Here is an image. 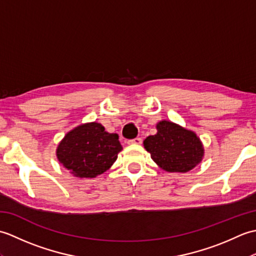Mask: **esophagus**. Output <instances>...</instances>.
<instances>
[{
	"label": "esophagus",
	"instance_id": "esophagus-1",
	"mask_svg": "<svg viewBox=\"0 0 256 256\" xmlns=\"http://www.w3.org/2000/svg\"><path fill=\"white\" fill-rule=\"evenodd\" d=\"M140 143H142V138H133V140H128V144H130V145H140Z\"/></svg>",
	"mask_w": 256,
	"mask_h": 256
}]
</instances>
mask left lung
<instances>
[{
  "label": "left lung",
  "instance_id": "8db88e82",
  "mask_svg": "<svg viewBox=\"0 0 256 256\" xmlns=\"http://www.w3.org/2000/svg\"><path fill=\"white\" fill-rule=\"evenodd\" d=\"M144 148L157 165L170 172L192 170L204 156L202 144L197 135L168 121L157 124V133L145 138Z\"/></svg>",
  "mask_w": 256,
  "mask_h": 256
}]
</instances>
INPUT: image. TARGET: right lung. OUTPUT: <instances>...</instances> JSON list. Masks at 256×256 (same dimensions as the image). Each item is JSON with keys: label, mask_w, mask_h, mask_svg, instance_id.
Returning a JSON list of instances; mask_svg holds the SVG:
<instances>
[{"label": "right lung", "mask_w": 256, "mask_h": 256, "mask_svg": "<svg viewBox=\"0 0 256 256\" xmlns=\"http://www.w3.org/2000/svg\"><path fill=\"white\" fill-rule=\"evenodd\" d=\"M121 150L118 135L94 122L70 131L59 144L57 157L74 176L94 178L113 165Z\"/></svg>", "instance_id": "1"}]
</instances>
